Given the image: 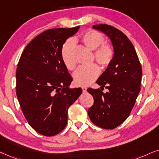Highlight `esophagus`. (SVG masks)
<instances>
[{
    "instance_id": "34e87169",
    "label": "esophagus",
    "mask_w": 159,
    "mask_h": 159,
    "mask_svg": "<svg viewBox=\"0 0 159 159\" xmlns=\"http://www.w3.org/2000/svg\"><path fill=\"white\" fill-rule=\"evenodd\" d=\"M81 89H82V91H83V92H86V87H85V86H82Z\"/></svg>"
}]
</instances>
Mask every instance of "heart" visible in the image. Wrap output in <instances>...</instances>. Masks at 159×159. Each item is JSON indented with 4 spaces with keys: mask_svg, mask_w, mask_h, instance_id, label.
Here are the masks:
<instances>
[{
    "mask_svg": "<svg viewBox=\"0 0 159 159\" xmlns=\"http://www.w3.org/2000/svg\"><path fill=\"white\" fill-rule=\"evenodd\" d=\"M81 42L89 49L94 51V59L103 67H107L114 58V49L110 43H104L105 36L95 30L86 31L81 37ZM74 41L68 39L63 44L61 57L64 65L69 70L75 67L73 58ZM100 75V68L95 64L88 67H78L73 74V81L78 86H88L97 79Z\"/></svg>",
    "mask_w": 159,
    "mask_h": 159,
    "instance_id": "1",
    "label": "heart"
}]
</instances>
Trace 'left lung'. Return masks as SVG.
Returning <instances> with one entry per match:
<instances>
[{
  "instance_id": "obj_1",
  "label": "left lung",
  "mask_w": 159,
  "mask_h": 159,
  "mask_svg": "<svg viewBox=\"0 0 159 159\" xmlns=\"http://www.w3.org/2000/svg\"><path fill=\"white\" fill-rule=\"evenodd\" d=\"M111 39L114 58L106 71L96 81L100 89L89 88L94 104L88 114L95 125L113 129L130 115L141 89L142 70L133 44L119 29L107 24L94 25ZM104 88L107 92L104 93Z\"/></svg>"
}]
</instances>
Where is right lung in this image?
<instances>
[{"instance_id":"add662e5","label":"right lung","mask_w":159,"mask_h":159,"mask_svg":"<svg viewBox=\"0 0 159 159\" xmlns=\"http://www.w3.org/2000/svg\"><path fill=\"white\" fill-rule=\"evenodd\" d=\"M80 26L52 29L37 36L24 49L16 72V94L30 125L46 136L59 134L67 110L82 93L69 89L73 81L61 57L63 44Z\"/></svg>"}]
</instances>
